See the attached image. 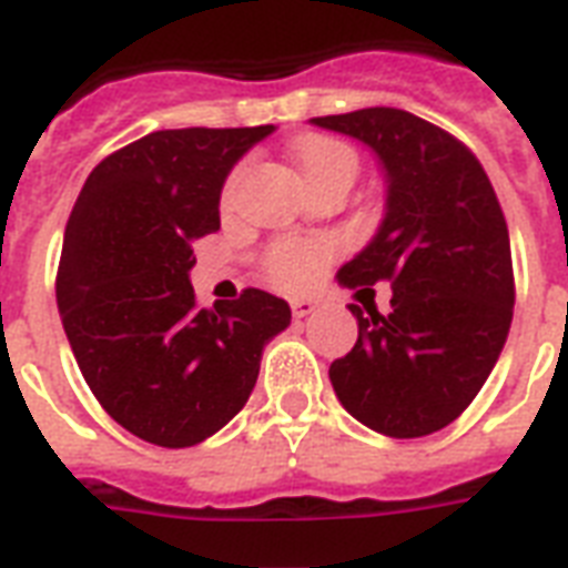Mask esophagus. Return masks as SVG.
Wrapping results in <instances>:
<instances>
[{"instance_id": "esophagus-1", "label": "esophagus", "mask_w": 568, "mask_h": 568, "mask_svg": "<svg viewBox=\"0 0 568 568\" xmlns=\"http://www.w3.org/2000/svg\"><path fill=\"white\" fill-rule=\"evenodd\" d=\"M318 310V303L310 301V297H303V301L292 303V315L294 318H306V315H313Z\"/></svg>"}]
</instances>
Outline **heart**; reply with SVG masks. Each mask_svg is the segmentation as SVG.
Returning a JSON list of instances; mask_svg holds the SVG:
<instances>
[{"instance_id":"heart-1","label":"heart","mask_w":568,"mask_h":568,"mask_svg":"<svg viewBox=\"0 0 568 568\" xmlns=\"http://www.w3.org/2000/svg\"><path fill=\"white\" fill-rule=\"evenodd\" d=\"M294 158H297L303 181L310 187L322 184L336 172H345V169L357 172L354 151L345 142L327 140V136L297 142ZM327 258H331V246L315 244V241H280L262 258V271H265L267 283L280 292H306L318 280Z\"/></svg>"}]
</instances>
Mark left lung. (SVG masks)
I'll return each instance as SVG.
<instances>
[{
    "label": "left lung",
    "mask_w": 568,
    "mask_h": 568,
    "mask_svg": "<svg viewBox=\"0 0 568 568\" xmlns=\"http://www.w3.org/2000/svg\"><path fill=\"white\" fill-rule=\"evenodd\" d=\"M313 124L366 142L387 175L378 235L336 280L389 283L393 310L348 306L361 333L331 384L363 426L423 438L462 417L504 352L515 306L504 211L474 151L414 112L369 106Z\"/></svg>",
    "instance_id": "8db88e82"
}]
</instances>
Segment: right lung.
<instances>
[{
    "instance_id": "add662e5",
    "label": "right lung",
    "mask_w": 568,
    "mask_h": 568,
    "mask_svg": "<svg viewBox=\"0 0 568 568\" xmlns=\"http://www.w3.org/2000/svg\"><path fill=\"white\" fill-rule=\"evenodd\" d=\"M274 124L154 130L92 169L64 229L55 301L82 378L130 435L181 449L244 408L283 297L196 303L193 244L220 229L229 169Z\"/></svg>"
}]
</instances>
